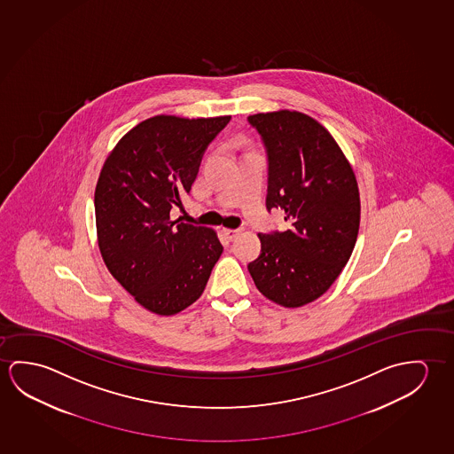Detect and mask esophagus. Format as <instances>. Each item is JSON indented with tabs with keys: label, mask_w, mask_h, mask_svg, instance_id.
<instances>
[{
	"label": "esophagus",
	"mask_w": 454,
	"mask_h": 454,
	"mask_svg": "<svg viewBox=\"0 0 454 454\" xmlns=\"http://www.w3.org/2000/svg\"><path fill=\"white\" fill-rule=\"evenodd\" d=\"M239 229H223V235H225V238H227V239H233V238H237L238 237V233H239Z\"/></svg>",
	"instance_id": "obj_1"
}]
</instances>
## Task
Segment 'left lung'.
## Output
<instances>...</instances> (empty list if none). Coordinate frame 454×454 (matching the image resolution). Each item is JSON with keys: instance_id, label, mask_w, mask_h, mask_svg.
<instances>
[{"instance_id": "left-lung-1", "label": "left lung", "mask_w": 454, "mask_h": 454, "mask_svg": "<svg viewBox=\"0 0 454 454\" xmlns=\"http://www.w3.org/2000/svg\"><path fill=\"white\" fill-rule=\"evenodd\" d=\"M268 159L267 208L282 209L288 229L259 233L262 251L247 265L255 287L284 308L324 295L352 255L360 229V192L332 134L300 112L247 116Z\"/></svg>"}]
</instances>
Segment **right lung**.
<instances>
[{
    "mask_svg": "<svg viewBox=\"0 0 454 454\" xmlns=\"http://www.w3.org/2000/svg\"><path fill=\"white\" fill-rule=\"evenodd\" d=\"M231 116L148 118L104 162L94 192L108 271L145 309L173 316L197 301L223 247L216 231L172 221L208 145Z\"/></svg>",
    "mask_w": 454,
    "mask_h": 454,
    "instance_id": "add662e5",
    "label": "right lung"
}]
</instances>
